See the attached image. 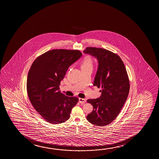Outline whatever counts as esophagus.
I'll use <instances>...</instances> for the list:
<instances>
[{
	"label": "esophagus",
	"instance_id": "34e87169",
	"mask_svg": "<svg viewBox=\"0 0 159 159\" xmlns=\"http://www.w3.org/2000/svg\"><path fill=\"white\" fill-rule=\"evenodd\" d=\"M79 101L80 103H85V102H86V100L85 99H83V98H79Z\"/></svg>",
	"mask_w": 159,
	"mask_h": 159
}]
</instances>
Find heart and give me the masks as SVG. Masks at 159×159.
I'll list each match as a JSON object with an SVG mask.
<instances>
[{
  "instance_id": "heart-1",
  "label": "heart",
  "mask_w": 159,
  "mask_h": 159,
  "mask_svg": "<svg viewBox=\"0 0 159 159\" xmlns=\"http://www.w3.org/2000/svg\"><path fill=\"white\" fill-rule=\"evenodd\" d=\"M92 67H93V61L91 57L89 56L85 57L81 62V68H92Z\"/></svg>"
}]
</instances>
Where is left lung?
Masks as SVG:
<instances>
[{
  "instance_id": "obj_1",
  "label": "left lung",
  "mask_w": 159,
  "mask_h": 159,
  "mask_svg": "<svg viewBox=\"0 0 159 159\" xmlns=\"http://www.w3.org/2000/svg\"><path fill=\"white\" fill-rule=\"evenodd\" d=\"M83 52L97 59L93 85L102 88L99 98L87 100L93 110L86 118L97 126L107 125L117 117L128 98L130 84L126 68L120 57L109 50L87 47Z\"/></svg>"
}]
</instances>
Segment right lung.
I'll use <instances>...</instances> for the list:
<instances>
[{
	"mask_svg": "<svg viewBox=\"0 0 159 159\" xmlns=\"http://www.w3.org/2000/svg\"><path fill=\"white\" fill-rule=\"evenodd\" d=\"M81 56L79 50L53 49L37 57L31 66L26 82L29 98L47 122H66L78 102V98L61 93L59 85L70 66Z\"/></svg>",
	"mask_w": 159,
	"mask_h": 159,
	"instance_id": "1",
	"label": "right lung"
}]
</instances>
